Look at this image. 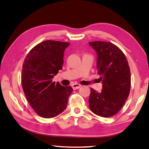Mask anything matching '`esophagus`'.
Segmentation results:
<instances>
[{"mask_svg": "<svg viewBox=\"0 0 149 149\" xmlns=\"http://www.w3.org/2000/svg\"><path fill=\"white\" fill-rule=\"evenodd\" d=\"M81 86V85H79V84H73V85H72V88H73V89H74V90H75V89H79V88Z\"/></svg>", "mask_w": 149, "mask_h": 149, "instance_id": "esophagus-1", "label": "esophagus"}]
</instances>
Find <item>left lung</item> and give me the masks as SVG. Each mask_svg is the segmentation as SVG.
I'll return each mask as SVG.
<instances>
[{
  "label": "left lung",
  "mask_w": 149,
  "mask_h": 149,
  "mask_svg": "<svg viewBox=\"0 0 149 149\" xmlns=\"http://www.w3.org/2000/svg\"><path fill=\"white\" fill-rule=\"evenodd\" d=\"M89 44L97 54V69L102 83L101 92L91 88V110L99 116L109 118L119 112L130 95L131 73L123 52L116 45L105 41Z\"/></svg>",
  "instance_id": "1"
}]
</instances>
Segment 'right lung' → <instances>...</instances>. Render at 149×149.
Segmentation results:
<instances>
[{
  "instance_id": "1",
  "label": "right lung",
  "mask_w": 149,
  "mask_h": 149,
  "mask_svg": "<svg viewBox=\"0 0 149 149\" xmlns=\"http://www.w3.org/2000/svg\"><path fill=\"white\" fill-rule=\"evenodd\" d=\"M68 42L47 40L30 50L24 60L22 85L27 101L35 112L45 118H54L67 107L70 86L56 84L52 78L62 69Z\"/></svg>"
}]
</instances>
